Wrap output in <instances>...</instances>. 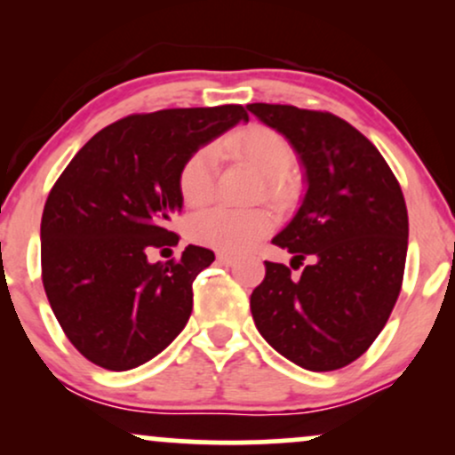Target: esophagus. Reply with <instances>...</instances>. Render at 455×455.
<instances>
[{"label":"esophagus","instance_id":"34e87169","mask_svg":"<svg viewBox=\"0 0 455 455\" xmlns=\"http://www.w3.org/2000/svg\"><path fill=\"white\" fill-rule=\"evenodd\" d=\"M218 263L220 265H227V267H231V265L237 263V259L233 257V254H227V252H218Z\"/></svg>","mask_w":455,"mask_h":455}]
</instances>
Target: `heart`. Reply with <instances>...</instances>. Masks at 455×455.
<instances>
[{"label": "heart", "mask_w": 455, "mask_h": 455, "mask_svg": "<svg viewBox=\"0 0 455 455\" xmlns=\"http://www.w3.org/2000/svg\"><path fill=\"white\" fill-rule=\"evenodd\" d=\"M218 149L228 151L263 175L265 195L269 198L280 201L291 192L289 171L295 166V151L289 140L275 130L250 126L228 137ZM216 166V148H201L184 162L180 171V192L186 205L201 207L210 201ZM271 227H274V216L265 210L237 212L228 207H213L196 213L188 228L196 243L220 252L239 254L252 248L263 235L271 231Z\"/></svg>", "instance_id": "obj_1"}]
</instances>
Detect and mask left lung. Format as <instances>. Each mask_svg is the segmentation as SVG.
<instances>
[{
    "label": "left lung",
    "mask_w": 455,
    "mask_h": 455,
    "mask_svg": "<svg viewBox=\"0 0 455 455\" xmlns=\"http://www.w3.org/2000/svg\"><path fill=\"white\" fill-rule=\"evenodd\" d=\"M295 149L306 195L271 243L293 254L299 278L265 260L250 295L254 325L286 359L329 372L368 351L400 295L409 213L380 151L331 113L291 104H248Z\"/></svg>",
    "instance_id": "left-lung-1"
}]
</instances>
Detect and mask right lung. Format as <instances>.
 <instances>
[{"mask_svg": "<svg viewBox=\"0 0 455 455\" xmlns=\"http://www.w3.org/2000/svg\"><path fill=\"white\" fill-rule=\"evenodd\" d=\"M239 122L242 104L128 115L93 134L55 181L40 224L43 284L92 363L132 370L186 327L192 282L216 257L201 245L166 263L148 254L180 239L169 222L184 207V162Z\"/></svg>", "mask_w": 455, "mask_h": 455, "instance_id": "add662e5", "label": "right lung"}]
</instances>
